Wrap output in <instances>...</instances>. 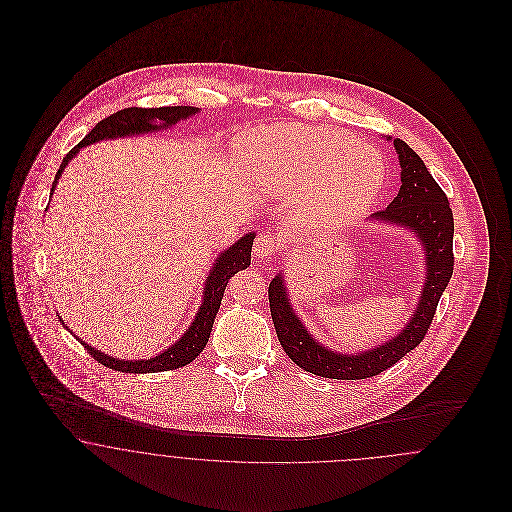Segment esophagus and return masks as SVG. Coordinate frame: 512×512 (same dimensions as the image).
<instances>
[{
  "label": "esophagus",
  "mask_w": 512,
  "mask_h": 512,
  "mask_svg": "<svg viewBox=\"0 0 512 512\" xmlns=\"http://www.w3.org/2000/svg\"><path fill=\"white\" fill-rule=\"evenodd\" d=\"M280 247V242L272 234H259L253 242V255L257 259H272L276 249Z\"/></svg>",
  "instance_id": "1"
}]
</instances>
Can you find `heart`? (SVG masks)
Wrapping results in <instances>:
<instances>
[{"label": "heart", "instance_id": "1", "mask_svg": "<svg viewBox=\"0 0 512 512\" xmlns=\"http://www.w3.org/2000/svg\"><path fill=\"white\" fill-rule=\"evenodd\" d=\"M238 155L247 176L268 192L305 188L297 213L313 230H334L359 219L386 178L384 157L338 128H259L238 142Z\"/></svg>", "mask_w": 512, "mask_h": 512}]
</instances>
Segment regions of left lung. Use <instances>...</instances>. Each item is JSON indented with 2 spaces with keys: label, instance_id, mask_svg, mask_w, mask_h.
Returning a JSON list of instances; mask_svg holds the SVG:
<instances>
[{
  "label": "left lung",
  "instance_id": "obj_1",
  "mask_svg": "<svg viewBox=\"0 0 512 512\" xmlns=\"http://www.w3.org/2000/svg\"><path fill=\"white\" fill-rule=\"evenodd\" d=\"M393 147L401 165V188L390 205L384 211L374 213L370 219L411 228L424 247L426 282L420 292L418 307L407 326L395 338L365 353H334L315 340L293 313L282 274L274 276L268 284L270 315L280 345L295 365L322 378L363 380L401 361L424 340L436 315L439 297L445 292L453 274L455 224L447 195L411 147L399 138L393 140Z\"/></svg>",
  "mask_w": 512,
  "mask_h": 512
}]
</instances>
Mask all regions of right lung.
I'll return each mask as SVG.
<instances>
[{
  "instance_id": "add662e5",
  "label": "right lung",
  "mask_w": 512,
  "mask_h": 512,
  "mask_svg": "<svg viewBox=\"0 0 512 512\" xmlns=\"http://www.w3.org/2000/svg\"><path fill=\"white\" fill-rule=\"evenodd\" d=\"M195 113H197V107H190V105L159 107V109L128 107V109L113 113L111 117L99 121L92 128V132L86 134V138L63 157V163H61L59 171L55 174V180L51 184V194L55 190V184H57L59 176L63 174L65 167L69 165V161L73 159L74 155L80 151V147L96 144L99 140H109V138L132 136V134H144V132L169 128L172 124H176L182 119H188L190 115H195ZM253 240H255V232H249V234H245L242 240H238L232 247H228L224 253H220L215 267L207 276V282H205V288H203V303H201V307L195 315L194 322L190 324L186 334L174 345H171L169 349H165L161 355L151 357V359H140V361H124V359L109 357L98 349H94L92 345L84 343V341H80V343L88 349V353L98 363L107 366V368H113V370H121V372H134V374L165 372V370H174V368L192 363L209 341L211 330H213V322H215V317L219 313L220 301H222V295H224L228 280L236 272L249 267V263H251Z\"/></svg>"
}]
</instances>
